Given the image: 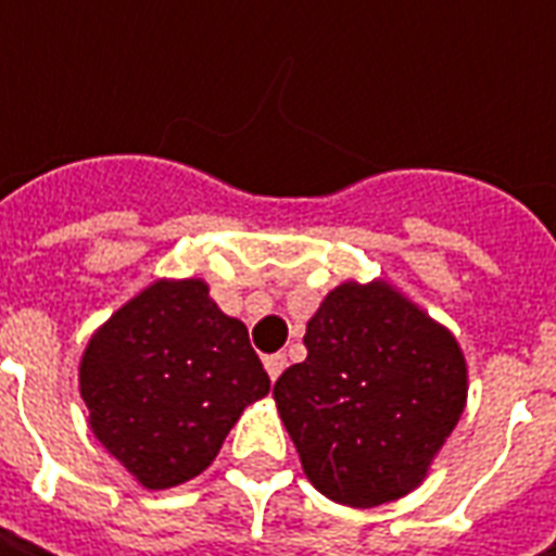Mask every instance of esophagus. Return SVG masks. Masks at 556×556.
Here are the masks:
<instances>
[{
    "label": "esophagus",
    "instance_id": "obj_1",
    "mask_svg": "<svg viewBox=\"0 0 556 556\" xmlns=\"http://www.w3.org/2000/svg\"><path fill=\"white\" fill-rule=\"evenodd\" d=\"M285 368H288V355H281V353L266 355V371H268V377H271V380H278Z\"/></svg>",
    "mask_w": 556,
    "mask_h": 556
}]
</instances>
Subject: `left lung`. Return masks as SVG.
Instances as JSON below:
<instances>
[{
  "label": "left lung",
  "instance_id": "8db88e82",
  "mask_svg": "<svg viewBox=\"0 0 556 556\" xmlns=\"http://www.w3.org/2000/svg\"><path fill=\"white\" fill-rule=\"evenodd\" d=\"M306 362L275 380L278 415L331 502L408 495L467 402L458 340L390 285H340L306 325Z\"/></svg>",
  "mask_w": 556,
  "mask_h": 556
}]
</instances>
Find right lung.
Wrapping results in <instances>:
<instances>
[{"mask_svg": "<svg viewBox=\"0 0 556 556\" xmlns=\"http://www.w3.org/2000/svg\"><path fill=\"white\" fill-rule=\"evenodd\" d=\"M268 387L247 328L198 278L141 290L98 328L79 362L92 433L144 489L203 473Z\"/></svg>", "mask_w": 556, "mask_h": 556, "instance_id": "right-lung-1", "label": "right lung"}]
</instances>
